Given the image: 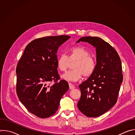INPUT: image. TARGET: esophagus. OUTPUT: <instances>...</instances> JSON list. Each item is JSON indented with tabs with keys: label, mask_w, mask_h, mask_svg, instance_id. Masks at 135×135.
Listing matches in <instances>:
<instances>
[{
	"label": "esophagus",
	"mask_w": 135,
	"mask_h": 135,
	"mask_svg": "<svg viewBox=\"0 0 135 135\" xmlns=\"http://www.w3.org/2000/svg\"><path fill=\"white\" fill-rule=\"evenodd\" d=\"M69 89H71V90L74 89L75 88V86L73 84H72L71 83H69Z\"/></svg>",
	"instance_id": "1"
}]
</instances>
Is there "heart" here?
Returning a JSON list of instances; mask_svg holds the SVG:
<instances>
[{"label":"heart","mask_w":135,"mask_h":135,"mask_svg":"<svg viewBox=\"0 0 135 135\" xmlns=\"http://www.w3.org/2000/svg\"><path fill=\"white\" fill-rule=\"evenodd\" d=\"M89 52L81 46H75L68 50V56L65 54L60 55L56 60L57 69L65 71L68 68L70 62H75L72 70L63 74L61 78L67 81H77L84 77H90L93 73L96 63L93 57L90 56Z\"/></svg>","instance_id":"1"}]
</instances>
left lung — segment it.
Masks as SVG:
<instances>
[{"mask_svg": "<svg viewBox=\"0 0 135 135\" xmlns=\"http://www.w3.org/2000/svg\"><path fill=\"white\" fill-rule=\"evenodd\" d=\"M84 42L95 48V69L91 76L79 85L81 96L78 104L85 116L97 117L116 104L123 81L120 56L107 42L98 37H83L76 42Z\"/></svg>", "mask_w": 135, "mask_h": 135, "instance_id": "1", "label": "left lung"}]
</instances>
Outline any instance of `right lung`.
<instances>
[{
  "label": "right lung",
  "mask_w": 135,
  "mask_h": 135,
  "mask_svg": "<svg viewBox=\"0 0 135 135\" xmlns=\"http://www.w3.org/2000/svg\"><path fill=\"white\" fill-rule=\"evenodd\" d=\"M70 38L66 35L44 37L26 46L18 61L16 92L19 100L32 114L49 118L58 109L60 101L68 90L65 80H60L56 66L57 51ZM54 81L50 86L49 83Z\"/></svg>",
  "instance_id": "1"
}]
</instances>
